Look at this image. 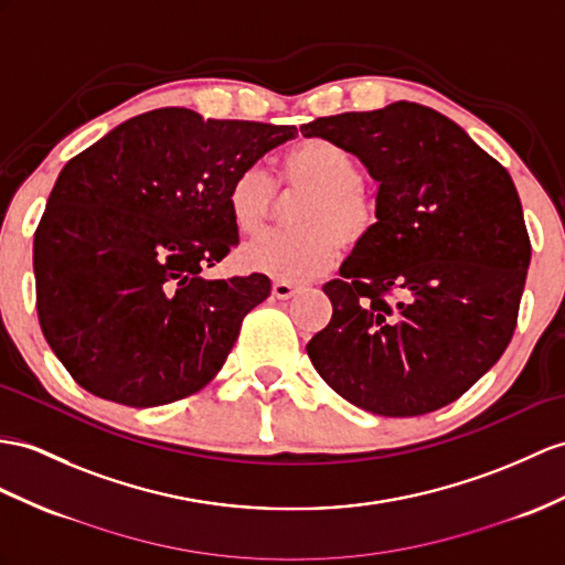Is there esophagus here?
<instances>
[{
	"label": "esophagus",
	"instance_id": "obj_1",
	"mask_svg": "<svg viewBox=\"0 0 565 565\" xmlns=\"http://www.w3.org/2000/svg\"><path fill=\"white\" fill-rule=\"evenodd\" d=\"M295 292H297V285L295 282H287V280H275L273 282V297L290 299Z\"/></svg>",
	"mask_w": 565,
	"mask_h": 565
}]
</instances>
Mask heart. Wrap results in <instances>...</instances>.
Wrapping results in <instances>:
<instances>
[{"instance_id":"obj_1","label":"heart","mask_w":565,"mask_h":565,"mask_svg":"<svg viewBox=\"0 0 565 565\" xmlns=\"http://www.w3.org/2000/svg\"><path fill=\"white\" fill-rule=\"evenodd\" d=\"M280 182L307 191L297 201L292 232H275L242 252L244 268L270 278L297 282L333 266L342 249L364 244L379 225L374 196L362 184V168L345 148L326 139H309L282 156ZM275 184L270 174L252 164L227 189V211L239 235L254 237L264 230L273 209Z\"/></svg>"}]
</instances>
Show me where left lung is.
Segmentation results:
<instances>
[{"mask_svg":"<svg viewBox=\"0 0 565 565\" xmlns=\"http://www.w3.org/2000/svg\"><path fill=\"white\" fill-rule=\"evenodd\" d=\"M362 160L379 225L323 285L330 323L307 345L321 379L381 417L444 407L499 362L518 323L530 237L511 174L417 103L301 124Z\"/></svg>","mask_w":565,"mask_h":565,"instance_id":"left-lung-1","label":"left lung"}]
</instances>
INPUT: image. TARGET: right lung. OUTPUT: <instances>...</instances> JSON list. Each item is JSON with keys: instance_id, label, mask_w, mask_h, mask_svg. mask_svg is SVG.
I'll list each match as a JSON object with an SVG mask.
<instances>
[{"instance_id": "right-lung-1", "label": "right lung", "mask_w": 565, "mask_h": 565, "mask_svg": "<svg viewBox=\"0 0 565 565\" xmlns=\"http://www.w3.org/2000/svg\"><path fill=\"white\" fill-rule=\"evenodd\" d=\"M295 136L162 107L64 164L35 230L33 270L40 328L81 388L156 407L223 369L270 280H205L201 270L239 244L232 179Z\"/></svg>"}]
</instances>
